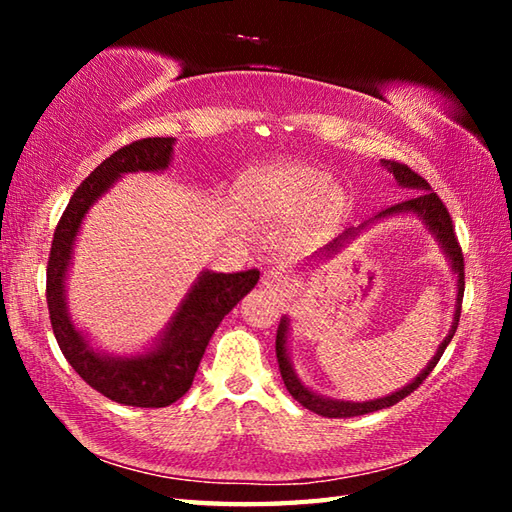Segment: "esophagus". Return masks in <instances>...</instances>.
<instances>
[{
	"instance_id": "1",
	"label": "esophagus",
	"mask_w": 512,
	"mask_h": 512,
	"mask_svg": "<svg viewBox=\"0 0 512 512\" xmlns=\"http://www.w3.org/2000/svg\"><path fill=\"white\" fill-rule=\"evenodd\" d=\"M262 284L264 288L273 290V292H281L288 284H290V275L288 270H284L281 266H273L264 270V277H262Z\"/></svg>"
}]
</instances>
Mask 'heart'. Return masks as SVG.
<instances>
[{
  "label": "heart",
  "mask_w": 512,
  "mask_h": 512,
  "mask_svg": "<svg viewBox=\"0 0 512 512\" xmlns=\"http://www.w3.org/2000/svg\"><path fill=\"white\" fill-rule=\"evenodd\" d=\"M328 187L330 180L325 173L312 167L284 165L248 173L239 184V202L259 220H281L301 213L317 200L328 202V195H323Z\"/></svg>",
  "instance_id": "b5f03b06"
}]
</instances>
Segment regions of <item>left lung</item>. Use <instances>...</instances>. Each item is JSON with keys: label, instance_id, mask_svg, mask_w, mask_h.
Segmentation results:
<instances>
[{"label": "left lung", "instance_id": "8db88e82", "mask_svg": "<svg viewBox=\"0 0 512 512\" xmlns=\"http://www.w3.org/2000/svg\"><path fill=\"white\" fill-rule=\"evenodd\" d=\"M385 167L391 173H394V178L402 184V187L418 189V193L411 195V198L405 200V202L394 204V206H391V209H385L378 217L391 215V213H400V211H411V213L420 215L422 220L429 224L431 231L436 233L442 248L447 250V255L451 257L453 270H455V273H458V308H455V317H453L455 321H453V328H451L449 336L438 347V354L431 358V363L422 369V374L416 380H413V383H409L407 387H402L400 391H396V394L385 396V398H378V400H369V402H343V400L321 398L317 394H312V391L306 385H301V380L295 376V372H292L290 363H288V354H286V328H288V325H286V321H281L279 323V330H277L275 352H277V363H279L281 378H284V385L290 391V396L295 398L301 407H306V409L319 413V416H325V418L363 416V413H372V411L396 405V402H400L402 398H407L409 394H413V391H416L424 383V380H427V376L433 372V367L438 365L440 356L444 354V350H447V345L451 343L453 334H455V330H458V323H460L462 297H464V255H462V248H460V242H458V235H455V231H453V220H451V215H449V209L440 200V195L431 191L429 182L424 180L422 176H418V173L413 171L411 167H407L405 162L387 160ZM347 235H352V231H345L343 237H347ZM336 242H339V239H334V244Z\"/></svg>", "mask_w": 512, "mask_h": 512}]
</instances>
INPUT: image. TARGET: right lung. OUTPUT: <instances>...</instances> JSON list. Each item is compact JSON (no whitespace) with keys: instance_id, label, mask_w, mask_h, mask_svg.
<instances>
[{"instance_id":"1","label":"right lung","mask_w":512,"mask_h":512,"mask_svg":"<svg viewBox=\"0 0 512 512\" xmlns=\"http://www.w3.org/2000/svg\"><path fill=\"white\" fill-rule=\"evenodd\" d=\"M173 138H140L105 158L65 206L54 228L48 268L46 299L52 332L72 369L105 398L132 407H167L187 394L193 376L213 332L248 290H253L259 270L244 273H204L184 299L165 339L154 352L138 358H107L96 354L88 341L74 330L63 301V284L68 273L74 237L79 233L85 211L123 173L158 171L169 165Z\"/></svg>"}]
</instances>
